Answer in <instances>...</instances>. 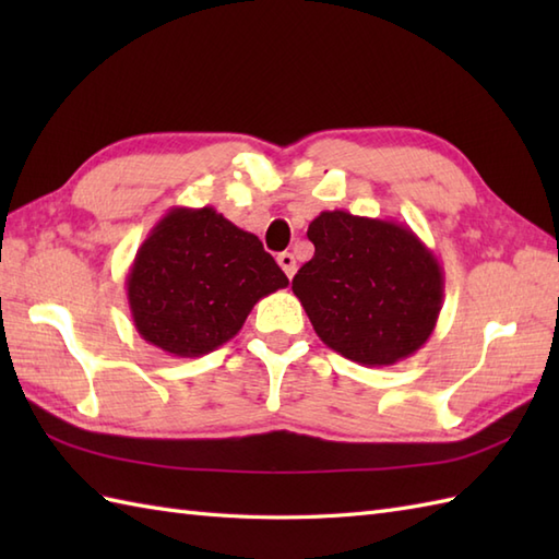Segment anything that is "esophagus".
Returning a JSON list of instances; mask_svg holds the SVG:
<instances>
[{
    "mask_svg": "<svg viewBox=\"0 0 559 559\" xmlns=\"http://www.w3.org/2000/svg\"><path fill=\"white\" fill-rule=\"evenodd\" d=\"M278 266L286 271L288 278H293L295 271H298V261H295V257L290 252H281L278 254Z\"/></svg>",
    "mask_w": 559,
    "mask_h": 559,
    "instance_id": "obj_1",
    "label": "esophagus"
}]
</instances>
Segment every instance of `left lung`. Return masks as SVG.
<instances>
[{"label": "left lung", "mask_w": 559, "mask_h": 559, "mask_svg": "<svg viewBox=\"0 0 559 559\" xmlns=\"http://www.w3.org/2000/svg\"><path fill=\"white\" fill-rule=\"evenodd\" d=\"M314 257L293 293L331 350L384 367L420 350L437 326L444 271L408 225L322 211L307 228Z\"/></svg>", "instance_id": "left-lung-1"}]
</instances>
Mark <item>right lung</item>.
<instances>
[{
	"label": "right lung",
	"mask_w": 559,
	"mask_h": 559,
	"mask_svg": "<svg viewBox=\"0 0 559 559\" xmlns=\"http://www.w3.org/2000/svg\"><path fill=\"white\" fill-rule=\"evenodd\" d=\"M286 286L257 235L213 206H173L136 249L127 302L151 346L199 358L228 343L261 298Z\"/></svg>",
	"instance_id": "obj_1"
}]
</instances>
